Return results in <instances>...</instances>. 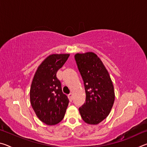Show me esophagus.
<instances>
[{
  "instance_id": "34e87169",
  "label": "esophagus",
  "mask_w": 147,
  "mask_h": 147,
  "mask_svg": "<svg viewBox=\"0 0 147 147\" xmlns=\"http://www.w3.org/2000/svg\"><path fill=\"white\" fill-rule=\"evenodd\" d=\"M68 98L69 99V100L71 102L73 100V93H70L68 95Z\"/></svg>"
}]
</instances>
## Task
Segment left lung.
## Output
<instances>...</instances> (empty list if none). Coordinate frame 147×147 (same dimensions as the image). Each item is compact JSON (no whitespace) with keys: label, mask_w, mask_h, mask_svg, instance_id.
Here are the masks:
<instances>
[{"label":"left lung","mask_w":147,"mask_h":147,"mask_svg":"<svg viewBox=\"0 0 147 147\" xmlns=\"http://www.w3.org/2000/svg\"><path fill=\"white\" fill-rule=\"evenodd\" d=\"M82 77L86 91V102L79 111L84 122L98 124L110 113L115 100L111 79L102 61L92 52L74 56Z\"/></svg>","instance_id":"1"}]
</instances>
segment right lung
Returning <instances> with one entry per match:
<instances>
[{
  "instance_id": "1",
  "label": "right lung",
  "mask_w": 147,
  "mask_h": 147,
  "mask_svg": "<svg viewBox=\"0 0 147 147\" xmlns=\"http://www.w3.org/2000/svg\"><path fill=\"white\" fill-rule=\"evenodd\" d=\"M70 56L51 54L39 65L32 80L30 98L39 120L47 125H55L63 119L69 99L63 93L56 73Z\"/></svg>"
}]
</instances>
